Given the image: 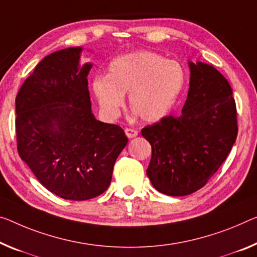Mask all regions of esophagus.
<instances>
[{
	"mask_svg": "<svg viewBox=\"0 0 257 257\" xmlns=\"http://www.w3.org/2000/svg\"><path fill=\"white\" fill-rule=\"evenodd\" d=\"M125 134H126V137L130 138V139H132V138H136L138 136V131L134 128H131V127H126Z\"/></svg>",
	"mask_w": 257,
	"mask_h": 257,
	"instance_id": "esophagus-1",
	"label": "esophagus"
}]
</instances>
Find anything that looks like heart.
<instances>
[{"label": "heart", "mask_w": 257, "mask_h": 257, "mask_svg": "<svg viewBox=\"0 0 257 257\" xmlns=\"http://www.w3.org/2000/svg\"><path fill=\"white\" fill-rule=\"evenodd\" d=\"M108 74H97L92 89L101 109L117 116L128 93L132 111L145 121L164 118L183 94L186 70L179 62L149 50L121 55L110 62Z\"/></svg>", "instance_id": "obj_1"}]
</instances>
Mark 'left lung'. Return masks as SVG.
<instances>
[{
  "label": "left lung",
  "mask_w": 257,
  "mask_h": 257,
  "mask_svg": "<svg viewBox=\"0 0 257 257\" xmlns=\"http://www.w3.org/2000/svg\"><path fill=\"white\" fill-rule=\"evenodd\" d=\"M191 81L179 116L169 115L141 130L152 145L147 176L170 196L192 194L215 175L238 134L232 88L218 70L189 63Z\"/></svg>",
  "instance_id": "8db88e82"
}]
</instances>
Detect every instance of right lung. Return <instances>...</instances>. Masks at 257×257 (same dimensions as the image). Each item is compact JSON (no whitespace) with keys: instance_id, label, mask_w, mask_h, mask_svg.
Masks as SVG:
<instances>
[{"instance_id":"right-lung-1","label":"right lung","mask_w":257,"mask_h":257,"mask_svg":"<svg viewBox=\"0 0 257 257\" xmlns=\"http://www.w3.org/2000/svg\"><path fill=\"white\" fill-rule=\"evenodd\" d=\"M81 48L48 55L16 96V136L21 159L48 191L84 201L109 187L113 165L127 145L124 130L96 120Z\"/></svg>"}]
</instances>
